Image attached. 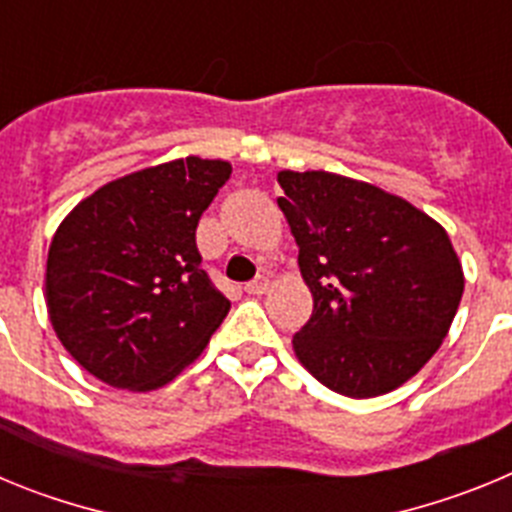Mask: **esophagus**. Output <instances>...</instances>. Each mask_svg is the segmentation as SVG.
Wrapping results in <instances>:
<instances>
[{
	"instance_id": "1",
	"label": "esophagus",
	"mask_w": 512,
	"mask_h": 512,
	"mask_svg": "<svg viewBox=\"0 0 512 512\" xmlns=\"http://www.w3.org/2000/svg\"><path fill=\"white\" fill-rule=\"evenodd\" d=\"M266 289H269V279H266V277H256L253 282L246 284L248 295H264Z\"/></svg>"
}]
</instances>
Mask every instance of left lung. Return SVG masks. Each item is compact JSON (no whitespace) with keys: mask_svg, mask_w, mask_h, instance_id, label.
Masks as SVG:
<instances>
[{"mask_svg":"<svg viewBox=\"0 0 512 512\" xmlns=\"http://www.w3.org/2000/svg\"><path fill=\"white\" fill-rule=\"evenodd\" d=\"M312 315L295 356L338 395L397 390L441 348L464 271L449 233L408 200L330 171H279Z\"/></svg>","mask_w":512,"mask_h":512,"instance_id":"1","label":"left lung"}]
</instances>
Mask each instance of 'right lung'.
Returning a JSON list of instances; mask_svg holds the SVG:
<instances>
[{"label":"right lung","mask_w":512,"mask_h":512,"mask_svg":"<svg viewBox=\"0 0 512 512\" xmlns=\"http://www.w3.org/2000/svg\"><path fill=\"white\" fill-rule=\"evenodd\" d=\"M220 158H174L107 182L63 217L45 305L63 348L99 382L151 392L205 351L230 310L197 251V223L230 179Z\"/></svg>","instance_id":"1"}]
</instances>
